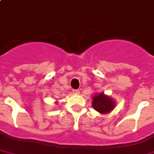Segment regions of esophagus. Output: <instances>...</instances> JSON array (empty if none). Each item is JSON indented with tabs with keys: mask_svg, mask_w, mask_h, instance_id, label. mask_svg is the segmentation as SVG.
Returning a JSON list of instances; mask_svg holds the SVG:
<instances>
[{
	"mask_svg": "<svg viewBox=\"0 0 154 154\" xmlns=\"http://www.w3.org/2000/svg\"><path fill=\"white\" fill-rule=\"evenodd\" d=\"M73 92L74 93V94H80V91L78 89H73Z\"/></svg>",
	"mask_w": 154,
	"mask_h": 154,
	"instance_id": "obj_1",
	"label": "esophagus"
}]
</instances>
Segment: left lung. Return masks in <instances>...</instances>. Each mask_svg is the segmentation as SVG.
<instances>
[{"mask_svg": "<svg viewBox=\"0 0 154 154\" xmlns=\"http://www.w3.org/2000/svg\"><path fill=\"white\" fill-rule=\"evenodd\" d=\"M115 101L110 96L106 95L104 93L95 94L92 97V107L99 113L105 114L114 109Z\"/></svg>", "mask_w": 154, "mask_h": 154, "instance_id": "8db88e82", "label": "left lung"}]
</instances>
